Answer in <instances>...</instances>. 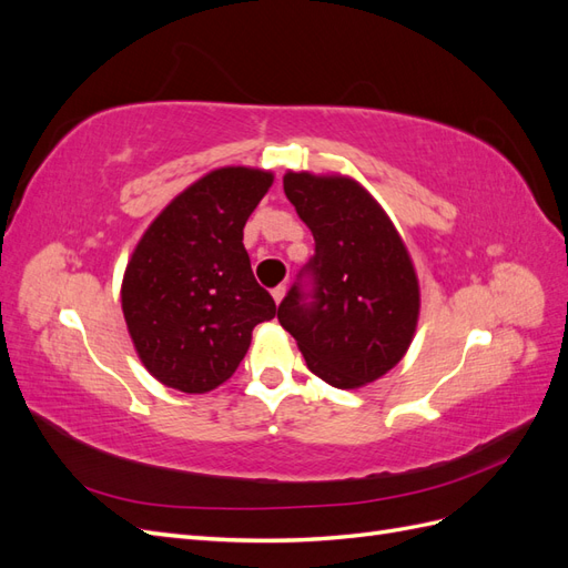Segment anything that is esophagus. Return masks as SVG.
Here are the masks:
<instances>
[{"label": "esophagus", "instance_id": "esophagus-1", "mask_svg": "<svg viewBox=\"0 0 568 568\" xmlns=\"http://www.w3.org/2000/svg\"><path fill=\"white\" fill-rule=\"evenodd\" d=\"M284 294H286V286L284 284H280L277 288H272V298H274V303H282L284 301Z\"/></svg>", "mask_w": 568, "mask_h": 568}]
</instances>
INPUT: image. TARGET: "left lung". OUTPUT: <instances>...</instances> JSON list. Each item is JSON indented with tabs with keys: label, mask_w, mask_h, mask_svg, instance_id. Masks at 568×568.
Listing matches in <instances>:
<instances>
[{
	"label": "left lung",
	"mask_w": 568,
	"mask_h": 568,
	"mask_svg": "<svg viewBox=\"0 0 568 568\" xmlns=\"http://www.w3.org/2000/svg\"><path fill=\"white\" fill-rule=\"evenodd\" d=\"M284 194L315 236L301 274L313 277L280 303L307 369L334 388H363L405 357L419 322V280L403 236L367 189L348 175L286 170Z\"/></svg>",
	"instance_id": "8db88e82"
}]
</instances>
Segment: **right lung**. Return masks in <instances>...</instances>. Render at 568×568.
<instances>
[{"instance_id":"obj_1","label":"right lung","mask_w":568,"mask_h":568,"mask_svg":"<svg viewBox=\"0 0 568 568\" xmlns=\"http://www.w3.org/2000/svg\"><path fill=\"white\" fill-rule=\"evenodd\" d=\"M270 170L225 165L189 184L136 242L120 303L142 365L182 393H209L242 363L253 326L277 313L255 282L244 225Z\"/></svg>"}]
</instances>
